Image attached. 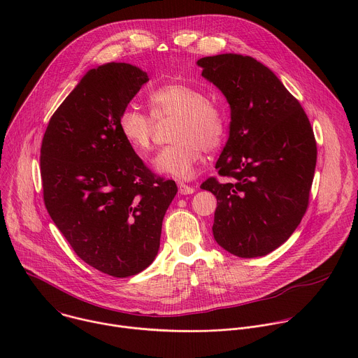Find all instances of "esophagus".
Returning <instances> with one entry per match:
<instances>
[{"mask_svg":"<svg viewBox=\"0 0 358 358\" xmlns=\"http://www.w3.org/2000/svg\"><path fill=\"white\" fill-rule=\"evenodd\" d=\"M195 191V188L192 185H188L185 182H178V192L181 195H188V194H192Z\"/></svg>","mask_w":358,"mask_h":358,"instance_id":"34e87169","label":"esophagus"}]
</instances>
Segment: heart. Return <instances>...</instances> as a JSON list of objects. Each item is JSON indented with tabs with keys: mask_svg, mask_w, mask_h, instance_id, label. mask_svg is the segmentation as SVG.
<instances>
[{
	"mask_svg": "<svg viewBox=\"0 0 358 358\" xmlns=\"http://www.w3.org/2000/svg\"><path fill=\"white\" fill-rule=\"evenodd\" d=\"M151 115L137 106H127L119 117V130L126 143L144 157L152 148L156 119L177 117L174 144L164 147L152 159V169L176 180H191L203 157V148L215 150L224 137L225 122L221 110L195 86L171 82L148 94Z\"/></svg>",
	"mask_w": 358,
	"mask_h": 358,
	"instance_id": "1",
	"label": "heart"
}]
</instances>
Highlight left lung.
<instances>
[{
  "instance_id": "8db88e82",
  "label": "left lung",
  "mask_w": 358,
  "mask_h": 358,
  "mask_svg": "<svg viewBox=\"0 0 358 358\" xmlns=\"http://www.w3.org/2000/svg\"><path fill=\"white\" fill-rule=\"evenodd\" d=\"M196 65L231 109L229 137L215 166L231 181L201 184L217 196L214 239L235 257H265L289 239L308 208L317 159L313 129L280 79L257 59L221 54Z\"/></svg>"
}]
</instances>
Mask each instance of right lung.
Returning a JSON list of instances; mask_svg holds the SVG:
<instances>
[{"label":"right lung","instance_id":"add662e5","mask_svg":"<svg viewBox=\"0 0 358 358\" xmlns=\"http://www.w3.org/2000/svg\"><path fill=\"white\" fill-rule=\"evenodd\" d=\"M147 82L130 64L87 71L50 117L41 147L50 218L83 262L115 278L155 261L178 191L143 164L119 130L120 113Z\"/></svg>","mask_w":358,"mask_h":358}]
</instances>
